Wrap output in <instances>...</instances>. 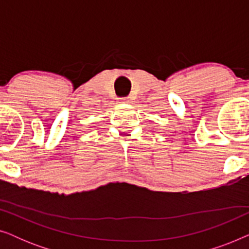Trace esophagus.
<instances>
[{
    "instance_id": "obj_1",
    "label": "esophagus",
    "mask_w": 249,
    "mask_h": 249,
    "mask_svg": "<svg viewBox=\"0 0 249 249\" xmlns=\"http://www.w3.org/2000/svg\"><path fill=\"white\" fill-rule=\"evenodd\" d=\"M119 101H120V103H129V102H130V98H129V97H121Z\"/></svg>"
}]
</instances>
